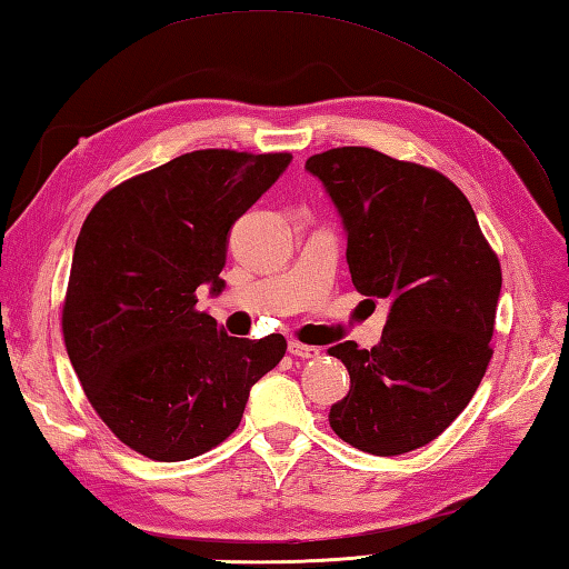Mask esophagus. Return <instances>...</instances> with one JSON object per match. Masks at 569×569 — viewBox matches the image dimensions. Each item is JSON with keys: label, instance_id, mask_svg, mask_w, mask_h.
Returning <instances> with one entry per match:
<instances>
[{"label": "esophagus", "instance_id": "34e87169", "mask_svg": "<svg viewBox=\"0 0 569 569\" xmlns=\"http://www.w3.org/2000/svg\"><path fill=\"white\" fill-rule=\"evenodd\" d=\"M288 352L293 355V358H300V360H316L320 358V348H313V345H303V342H288Z\"/></svg>", "mask_w": 569, "mask_h": 569}]
</instances>
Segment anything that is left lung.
I'll list each match as a JSON object with an SVG mask.
<instances>
[{"mask_svg": "<svg viewBox=\"0 0 569 569\" xmlns=\"http://www.w3.org/2000/svg\"><path fill=\"white\" fill-rule=\"evenodd\" d=\"M306 170L342 217L355 288L389 300L380 345L328 350L350 372L330 427L367 453L415 451L461 415L493 358L498 256L469 199L431 167L336 148Z\"/></svg>", "mask_w": 569, "mask_h": 569, "instance_id": "left-lung-1", "label": "left lung"}]
</instances>
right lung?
<instances>
[{
	"label": "right lung",
	"instance_id": "obj_1",
	"mask_svg": "<svg viewBox=\"0 0 569 569\" xmlns=\"http://www.w3.org/2000/svg\"><path fill=\"white\" fill-rule=\"evenodd\" d=\"M291 152L194 150L110 189L78 233L63 342L88 402L152 461H187L239 427L286 338H231L197 288L224 291L229 231Z\"/></svg>",
	"mask_w": 569,
	"mask_h": 569
}]
</instances>
